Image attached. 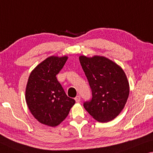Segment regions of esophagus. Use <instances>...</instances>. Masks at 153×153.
I'll list each match as a JSON object with an SVG mask.
<instances>
[{"label":"esophagus","mask_w":153,"mask_h":153,"mask_svg":"<svg viewBox=\"0 0 153 153\" xmlns=\"http://www.w3.org/2000/svg\"><path fill=\"white\" fill-rule=\"evenodd\" d=\"M74 99H75V100H76V102H80V100H81V96H80L79 95L76 96V98H75Z\"/></svg>","instance_id":"esophagus-1"}]
</instances>
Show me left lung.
I'll return each mask as SVG.
<instances>
[{
    "label": "left lung",
    "mask_w": 153,
    "mask_h": 153,
    "mask_svg": "<svg viewBox=\"0 0 153 153\" xmlns=\"http://www.w3.org/2000/svg\"><path fill=\"white\" fill-rule=\"evenodd\" d=\"M91 90L90 100L83 107L94 118L101 123L111 121L125 106L129 84L123 70L109 59L94 56L79 57Z\"/></svg>",
    "instance_id": "8db88e82"
}]
</instances>
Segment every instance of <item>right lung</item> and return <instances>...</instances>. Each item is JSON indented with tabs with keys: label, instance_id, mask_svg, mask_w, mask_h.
Masks as SVG:
<instances>
[{
	"label": "right lung",
	"instance_id": "right-lung-1",
	"mask_svg": "<svg viewBox=\"0 0 153 153\" xmlns=\"http://www.w3.org/2000/svg\"><path fill=\"white\" fill-rule=\"evenodd\" d=\"M68 59L67 57H50L30 73L26 88V102L36 118L42 124L56 126L67 117L75 103L68 97L56 75Z\"/></svg>",
	"mask_w": 153,
	"mask_h": 153
}]
</instances>
